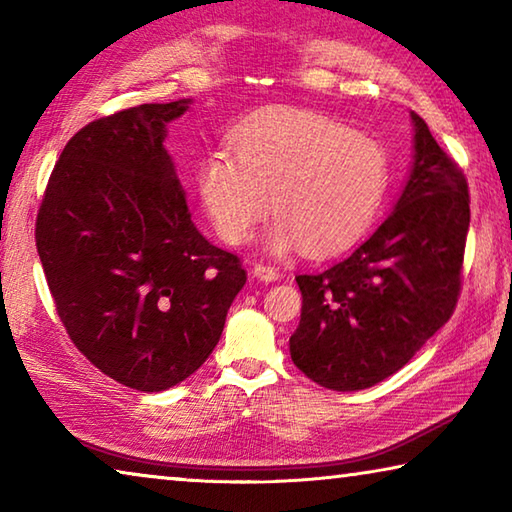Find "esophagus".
I'll return each instance as SVG.
<instances>
[{
  "mask_svg": "<svg viewBox=\"0 0 512 512\" xmlns=\"http://www.w3.org/2000/svg\"><path fill=\"white\" fill-rule=\"evenodd\" d=\"M253 275L259 277V280H264V282H275L277 277H280V271H277V268L271 266V264L255 262L253 264Z\"/></svg>",
  "mask_w": 512,
  "mask_h": 512,
  "instance_id": "34e87169",
  "label": "esophagus"
}]
</instances>
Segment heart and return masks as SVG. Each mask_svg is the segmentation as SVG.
I'll return each mask as SVG.
<instances>
[{
    "mask_svg": "<svg viewBox=\"0 0 512 512\" xmlns=\"http://www.w3.org/2000/svg\"><path fill=\"white\" fill-rule=\"evenodd\" d=\"M228 142L235 159L212 151L198 167L201 201L228 244H246L273 203L277 253L343 248L375 219L391 183L384 146L311 110H264Z\"/></svg>",
    "mask_w": 512,
    "mask_h": 512,
    "instance_id": "b5f03b06",
    "label": "heart"
}]
</instances>
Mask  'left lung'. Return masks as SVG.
<instances>
[{
  "mask_svg": "<svg viewBox=\"0 0 512 512\" xmlns=\"http://www.w3.org/2000/svg\"><path fill=\"white\" fill-rule=\"evenodd\" d=\"M411 119L415 160L395 210L350 255L296 277L302 311L291 359L332 391L370 388L406 366L461 296L467 180L424 119Z\"/></svg>",
  "mask_w": 512,
  "mask_h": 512,
  "instance_id": "1",
  "label": "left lung"
}]
</instances>
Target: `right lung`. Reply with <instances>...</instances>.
<instances>
[{
  "label": "right lung",
  "instance_id": "obj_1",
  "mask_svg": "<svg viewBox=\"0 0 512 512\" xmlns=\"http://www.w3.org/2000/svg\"><path fill=\"white\" fill-rule=\"evenodd\" d=\"M189 99L83 126L51 171L36 246L69 339L103 375L158 393L203 366L246 271L207 241L164 149Z\"/></svg>",
  "mask_w": 512,
  "mask_h": 512
}]
</instances>
